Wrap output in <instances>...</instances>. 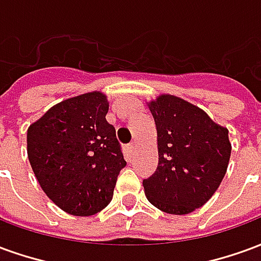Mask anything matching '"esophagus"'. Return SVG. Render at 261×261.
<instances>
[{"instance_id": "1", "label": "esophagus", "mask_w": 261, "mask_h": 261, "mask_svg": "<svg viewBox=\"0 0 261 261\" xmlns=\"http://www.w3.org/2000/svg\"><path fill=\"white\" fill-rule=\"evenodd\" d=\"M127 151H128L130 155H134V152H136V142H130V144L127 145Z\"/></svg>"}]
</instances>
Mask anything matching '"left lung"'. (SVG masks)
<instances>
[{
    "label": "left lung",
    "instance_id": "8db88e82",
    "mask_svg": "<svg viewBox=\"0 0 261 261\" xmlns=\"http://www.w3.org/2000/svg\"><path fill=\"white\" fill-rule=\"evenodd\" d=\"M156 127L158 166L142 180L148 201L164 213L185 215L213 197L230 156L228 130L180 97L149 103Z\"/></svg>",
    "mask_w": 261,
    "mask_h": 261
}]
</instances>
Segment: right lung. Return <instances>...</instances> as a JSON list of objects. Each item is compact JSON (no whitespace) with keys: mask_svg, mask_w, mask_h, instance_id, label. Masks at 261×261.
Instances as JSON below:
<instances>
[{"mask_svg":"<svg viewBox=\"0 0 261 261\" xmlns=\"http://www.w3.org/2000/svg\"><path fill=\"white\" fill-rule=\"evenodd\" d=\"M108 110L106 96L89 92L53 106L28 130V156L39 185L71 215L102 211L125 166Z\"/></svg>","mask_w":261,"mask_h":261,"instance_id":"obj_1","label":"right lung"}]
</instances>
